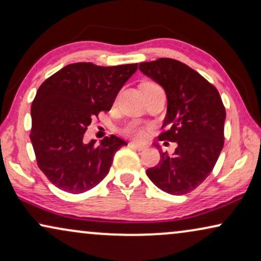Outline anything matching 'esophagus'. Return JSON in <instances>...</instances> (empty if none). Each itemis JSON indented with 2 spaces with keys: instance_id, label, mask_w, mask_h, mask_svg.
Masks as SVG:
<instances>
[{
  "instance_id": "34e87169",
  "label": "esophagus",
  "mask_w": 261,
  "mask_h": 261,
  "mask_svg": "<svg viewBox=\"0 0 261 261\" xmlns=\"http://www.w3.org/2000/svg\"><path fill=\"white\" fill-rule=\"evenodd\" d=\"M129 146L130 147H133L134 149H137V151H144V149H146L145 145H140L138 144V142H130Z\"/></svg>"
}]
</instances>
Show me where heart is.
<instances>
[{
    "mask_svg": "<svg viewBox=\"0 0 261 261\" xmlns=\"http://www.w3.org/2000/svg\"><path fill=\"white\" fill-rule=\"evenodd\" d=\"M153 85H154V84L149 83V84H146L145 87H153ZM126 132L128 134H130L132 137H134L135 139H139V140H142V139H144L145 135H146L144 128L135 126V124H130V126H128L126 128Z\"/></svg>",
    "mask_w": 261,
    "mask_h": 261,
    "instance_id": "1",
    "label": "heart"
}]
</instances>
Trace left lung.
Returning a JSON list of instances; mask_svg holds the SVG:
<instances>
[{
  "label": "left lung",
  "instance_id": "obj_1",
  "mask_svg": "<svg viewBox=\"0 0 261 261\" xmlns=\"http://www.w3.org/2000/svg\"><path fill=\"white\" fill-rule=\"evenodd\" d=\"M139 69L165 90L167 112L159 140L177 142L173 154L159 144L158 165L146 171L152 183L171 195L195 190L212 172L223 148L226 109L216 88L197 71L170 58L140 63Z\"/></svg>",
  "mask_w": 261,
  "mask_h": 261
}]
</instances>
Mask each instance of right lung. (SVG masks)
I'll return each mask as SVG.
<instances>
[{
	"label": "right lung",
	"mask_w": 261,
	"mask_h": 261,
	"mask_svg": "<svg viewBox=\"0 0 261 261\" xmlns=\"http://www.w3.org/2000/svg\"><path fill=\"white\" fill-rule=\"evenodd\" d=\"M138 64L98 66L70 64L38 89L32 103L31 141L39 169L53 185L82 194L105 179L122 139L110 135L95 145L83 141L91 119L109 112Z\"/></svg>",
	"instance_id": "1"
}]
</instances>
